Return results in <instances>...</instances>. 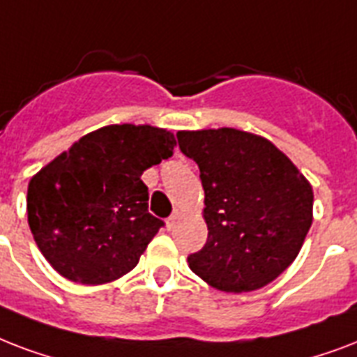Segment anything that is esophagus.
<instances>
[{"label": "esophagus", "instance_id": "esophagus-1", "mask_svg": "<svg viewBox=\"0 0 357 357\" xmlns=\"http://www.w3.org/2000/svg\"><path fill=\"white\" fill-rule=\"evenodd\" d=\"M178 220H181V214H178V212H173V214L165 220V225H167V229H173Z\"/></svg>", "mask_w": 357, "mask_h": 357}]
</instances>
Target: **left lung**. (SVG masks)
I'll list each match as a JSON object with an SVG mask.
<instances>
[{"label": "left lung", "mask_w": 357, "mask_h": 357, "mask_svg": "<svg viewBox=\"0 0 357 357\" xmlns=\"http://www.w3.org/2000/svg\"><path fill=\"white\" fill-rule=\"evenodd\" d=\"M201 171L208 238L188 257L223 292H250L291 266L313 223V188L272 141L236 128L181 130Z\"/></svg>", "instance_id": "obj_1"}]
</instances>
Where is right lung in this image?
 <instances>
[{"mask_svg":"<svg viewBox=\"0 0 357 357\" xmlns=\"http://www.w3.org/2000/svg\"><path fill=\"white\" fill-rule=\"evenodd\" d=\"M175 135L149 124H109L84 135L33 176L27 222L54 270L102 284L134 270L162 220L149 214L143 171L173 156Z\"/></svg>","mask_w":357,"mask_h":357,"instance_id":"obj_1","label":"right lung"}]
</instances>
